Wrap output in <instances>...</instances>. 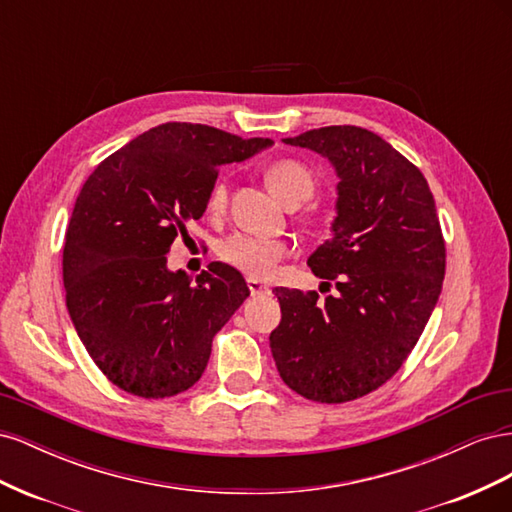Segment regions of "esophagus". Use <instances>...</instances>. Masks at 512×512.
I'll return each instance as SVG.
<instances>
[{
	"label": "esophagus",
	"instance_id": "34e87169",
	"mask_svg": "<svg viewBox=\"0 0 512 512\" xmlns=\"http://www.w3.org/2000/svg\"><path fill=\"white\" fill-rule=\"evenodd\" d=\"M247 288H250L252 297H262V294L269 292V286H265L262 282L254 280V277H247Z\"/></svg>",
	"mask_w": 512,
	"mask_h": 512
}]
</instances>
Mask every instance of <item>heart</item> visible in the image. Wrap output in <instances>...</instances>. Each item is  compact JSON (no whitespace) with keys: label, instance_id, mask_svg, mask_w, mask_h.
Returning <instances> with one entry per match:
<instances>
[{"label":"heart","instance_id":"heart-1","mask_svg":"<svg viewBox=\"0 0 512 512\" xmlns=\"http://www.w3.org/2000/svg\"><path fill=\"white\" fill-rule=\"evenodd\" d=\"M265 181L269 190L290 205H301L314 194L316 179L314 173L299 160H275L265 170ZM228 203V185L224 179H218L209 190L207 209L211 213H222ZM290 254V247L277 239H260L245 232H235L226 237L220 247L218 256L228 267L237 269L254 280H267L277 269V265Z\"/></svg>","mask_w":512,"mask_h":512}]
</instances>
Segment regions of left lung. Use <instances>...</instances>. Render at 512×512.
Returning a JSON list of instances; mask_svg holds the SVG:
<instances>
[{
	"label": "left lung",
	"mask_w": 512,
	"mask_h": 512,
	"mask_svg": "<svg viewBox=\"0 0 512 512\" xmlns=\"http://www.w3.org/2000/svg\"><path fill=\"white\" fill-rule=\"evenodd\" d=\"M284 143L337 170L333 237L307 265L337 297L275 288L282 322L269 342L282 380L305 399L344 404L391 380L438 303L446 245L427 179L382 136L356 126L307 130Z\"/></svg>",
	"instance_id": "left-lung-1"
}]
</instances>
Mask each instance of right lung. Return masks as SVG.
I'll return each mask as SVG.
<instances>
[{"label": "right lung", "mask_w": 512, "mask_h": 512, "mask_svg": "<svg viewBox=\"0 0 512 512\" xmlns=\"http://www.w3.org/2000/svg\"><path fill=\"white\" fill-rule=\"evenodd\" d=\"M271 143L170 121L111 153L85 181L61 262L66 305L91 361L121 391L164 399L203 376L215 333L250 288L222 262L192 282L166 269V254L205 213L218 168Z\"/></svg>", "instance_id": "1"}]
</instances>
